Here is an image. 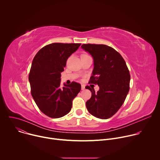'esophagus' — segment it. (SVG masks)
I'll return each mask as SVG.
<instances>
[{
  "mask_svg": "<svg viewBox=\"0 0 160 160\" xmlns=\"http://www.w3.org/2000/svg\"><path fill=\"white\" fill-rule=\"evenodd\" d=\"M85 89V85H82V90H84Z\"/></svg>",
  "mask_w": 160,
  "mask_h": 160,
  "instance_id": "obj_1",
  "label": "esophagus"
}]
</instances>
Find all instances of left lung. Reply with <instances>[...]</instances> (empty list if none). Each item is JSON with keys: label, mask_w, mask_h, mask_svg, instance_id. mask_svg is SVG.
Instances as JSON below:
<instances>
[{"label": "left lung", "mask_w": 160, "mask_h": 160, "mask_svg": "<svg viewBox=\"0 0 160 160\" xmlns=\"http://www.w3.org/2000/svg\"><path fill=\"white\" fill-rule=\"evenodd\" d=\"M82 49L94 59V69L90 83L98 84L99 90L86 86L92 92L86 102L91 115L100 119H108L118 111L129 91L130 75L126 62L113 48L103 44H83Z\"/></svg>", "instance_id": "left-lung-1"}]
</instances>
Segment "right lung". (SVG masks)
<instances>
[{
    "instance_id": "add662e5",
    "label": "right lung",
    "mask_w": 160,
    "mask_h": 160,
    "mask_svg": "<svg viewBox=\"0 0 160 160\" xmlns=\"http://www.w3.org/2000/svg\"><path fill=\"white\" fill-rule=\"evenodd\" d=\"M80 45L51 43L42 48L33 59L28 77L31 94L40 110L51 118L67 115L81 90V85L74 82L60 87L61 73L66 61Z\"/></svg>"
}]
</instances>
